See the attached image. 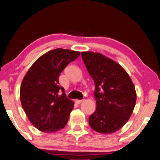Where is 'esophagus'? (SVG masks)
Listing matches in <instances>:
<instances>
[{
    "label": "esophagus",
    "instance_id": "34e87169",
    "mask_svg": "<svg viewBox=\"0 0 160 160\" xmlns=\"http://www.w3.org/2000/svg\"><path fill=\"white\" fill-rule=\"evenodd\" d=\"M83 100H80V99H76L75 100V102L77 103V104H80V103L82 102Z\"/></svg>",
    "mask_w": 160,
    "mask_h": 160
}]
</instances>
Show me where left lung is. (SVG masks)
I'll use <instances>...</instances> for the list:
<instances>
[{"instance_id": "8db88e82", "label": "left lung", "mask_w": 160, "mask_h": 160, "mask_svg": "<svg viewBox=\"0 0 160 160\" xmlns=\"http://www.w3.org/2000/svg\"><path fill=\"white\" fill-rule=\"evenodd\" d=\"M82 56L95 84L97 109L88 118L90 127L99 133H114L133 112L137 99L133 82L119 63L104 55L87 51Z\"/></svg>"}]
</instances>
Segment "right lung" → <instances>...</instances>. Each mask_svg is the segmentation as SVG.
<instances>
[{
  "label": "right lung",
  "mask_w": 160,
  "mask_h": 160,
  "mask_svg": "<svg viewBox=\"0 0 160 160\" xmlns=\"http://www.w3.org/2000/svg\"><path fill=\"white\" fill-rule=\"evenodd\" d=\"M79 55L78 51L68 49L50 51L38 58L24 77L20 90L22 107L32 124L40 131L57 132L67 124L73 102L66 97L58 77Z\"/></svg>",
  "instance_id": "right-lung-1"
}]
</instances>
